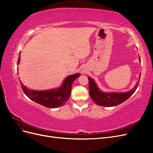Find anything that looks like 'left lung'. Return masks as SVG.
I'll use <instances>...</instances> for the list:
<instances>
[{
	"instance_id": "8db88e82",
	"label": "left lung",
	"mask_w": 153,
	"mask_h": 153,
	"mask_svg": "<svg viewBox=\"0 0 153 153\" xmlns=\"http://www.w3.org/2000/svg\"><path fill=\"white\" fill-rule=\"evenodd\" d=\"M139 61L141 62L140 57ZM88 80L89 94L94 102L98 105L108 107L117 106L127 100L135 92L139 84V82H138L133 89L125 92H105L99 89L96 83L92 78L88 77Z\"/></svg>"
}]
</instances>
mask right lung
<instances>
[{
  "mask_svg": "<svg viewBox=\"0 0 153 153\" xmlns=\"http://www.w3.org/2000/svg\"><path fill=\"white\" fill-rule=\"evenodd\" d=\"M20 61V55H19L18 57L17 65L19 64ZM80 75V73L69 75L64 80L62 84L60 87L57 89L45 91L29 89L23 84L21 81L20 82L23 91L30 100L47 108H55L60 107L66 103L71 94L73 83Z\"/></svg>",
  "mask_w": 153,
  "mask_h": 153,
  "instance_id": "obj_1",
  "label": "right lung"
}]
</instances>
